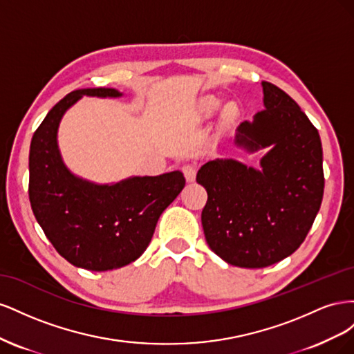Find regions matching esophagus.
<instances>
[{
    "label": "esophagus",
    "mask_w": 354,
    "mask_h": 354,
    "mask_svg": "<svg viewBox=\"0 0 354 354\" xmlns=\"http://www.w3.org/2000/svg\"><path fill=\"white\" fill-rule=\"evenodd\" d=\"M181 171H183V174L186 177L187 181H194L195 177H196V164L194 162H187L183 165V168H181Z\"/></svg>",
    "instance_id": "34e87169"
}]
</instances>
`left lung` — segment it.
I'll use <instances>...</instances> for the list:
<instances>
[{
	"label": "left lung",
	"instance_id": "1",
	"mask_svg": "<svg viewBox=\"0 0 354 354\" xmlns=\"http://www.w3.org/2000/svg\"><path fill=\"white\" fill-rule=\"evenodd\" d=\"M264 111L242 122L234 143L255 152L272 147L260 168L234 159L202 165L196 181L208 201L202 227L224 261L261 269L298 250L324 198V153L316 127L274 84L263 81Z\"/></svg>",
	"mask_w": 354,
	"mask_h": 354
}]
</instances>
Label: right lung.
I'll return each instance as SVG.
<instances>
[{"mask_svg":"<svg viewBox=\"0 0 354 354\" xmlns=\"http://www.w3.org/2000/svg\"><path fill=\"white\" fill-rule=\"evenodd\" d=\"M82 95L120 97L115 88H84L65 95L37 128L29 151L32 211L56 251L93 272L120 269L140 257L162 211L186 180L180 171L95 185L73 176L57 146L62 116Z\"/></svg>","mask_w":354,"mask_h":354,"instance_id":"add662e5","label":"right lung"}]
</instances>
